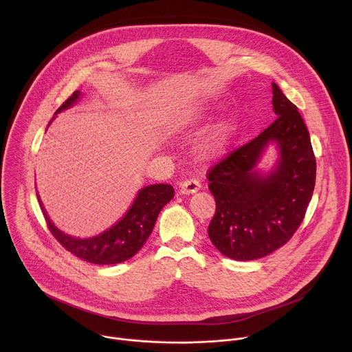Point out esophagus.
I'll return each instance as SVG.
<instances>
[{"label": "esophagus", "mask_w": 352, "mask_h": 352, "mask_svg": "<svg viewBox=\"0 0 352 352\" xmlns=\"http://www.w3.org/2000/svg\"><path fill=\"white\" fill-rule=\"evenodd\" d=\"M200 189V184L197 179H186L179 186V193L182 195H190L196 193Z\"/></svg>", "instance_id": "1"}]
</instances>
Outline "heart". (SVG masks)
I'll return each mask as SVG.
<instances>
[{
  "label": "heart",
  "instance_id": "1",
  "mask_svg": "<svg viewBox=\"0 0 352 352\" xmlns=\"http://www.w3.org/2000/svg\"><path fill=\"white\" fill-rule=\"evenodd\" d=\"M196 124H197L196 118H182L174 125L173 129L175 132H184V131L192 129V126H195ZM235 133H236V128L234 122L228 120L221 121L206 135L202 143L204 153L209 157H219L224 155L232 144Z\"/></svg>",
  "mask_w": 352,
  "mask_h": 352
}]
</instances>
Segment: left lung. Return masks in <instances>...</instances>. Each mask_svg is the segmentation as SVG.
Returning <instances> with one entry per match:
<instances>
[{
	"mask_svg": "<svg viewBox=\"0 0 352 352\" xmlns=\"http://www.w3.org/2000/svg\"><path fill=\"white\" fill-rule=\"evenodd\" d=\"M272 87L276 121L208 177L216 199L209 238L234 261H255L281 248L302 223L315 188L316 160L307 125L278 85ZM270 145L278 159L265 170L258 163Z\"/></svg>",
	"mask_w": 352,
	"mask_h": 352,
	"instance_id": "1",
	"label": "left lung"
}]
</instances>
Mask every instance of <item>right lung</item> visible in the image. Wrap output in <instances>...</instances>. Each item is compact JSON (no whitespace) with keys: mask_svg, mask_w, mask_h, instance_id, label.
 <instances>
[{"mask_svg":"<svg viewBox=\"0 0 352 352\" xmlns=\"http://www.w3.org/2000/svg\"><path fill=\"white\" fill-rule=\"evenodd\" d=\"M80 96L82 93L76 90L56 111L53 120L58 113L75 106ZM173 197L174 189L168 184L143 186L139 189L131 208L116 224L97 235L79 238L65 234L54 226L41 204L40 196L37 195L48 228L57 241L76 258L94 265H117L135 256L147 241L148 235L152 234L160 210Z\"/></svg>","mask_w":352,"mask_h":352,"instance_id":"right-lung-1","label":"right lung"}]
</instances>
